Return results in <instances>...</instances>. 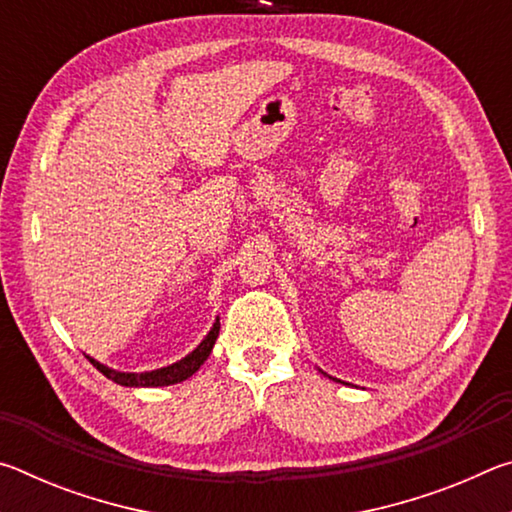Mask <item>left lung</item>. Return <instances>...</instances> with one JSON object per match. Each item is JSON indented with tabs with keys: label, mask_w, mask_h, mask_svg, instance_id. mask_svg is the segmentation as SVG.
I'll return each instance as SVG.
<instances>
[{
	"label": "left lung",
	"mask_w": 512,
	"mask_h": 512,
	"mask_svg": "<svg viewBox=\"0 0 512 512\" xmlns=\"http://www.w3.org/2000/svg\"><path fill=\"white\" fill-rule=\"evenodd\" d=\"M320 372H323V370H320ZM323 375H325V377H329L327 372H323ZM329 379H334V377H329ZM334 381H341V379H334ZM341 384H345V381H341Z\"/></svg>",
	"instance_id": "1"
}]
</instances>
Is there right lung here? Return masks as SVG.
I'll return each instance as SVG.
<instances>
[{
  "mask_svg": "<svg viewBox=\"0 0 512 512\" xmlns=\"http://www.w3.org/2000/svg\"><path fill=\"white\" fill-rule=\"evenodd\" d=\"M219 329L221 323L219 318L214 320V325L210 332H207L205 339L198 343V348L192 350L176 363H171V366H164L158 370H146V372H121L115 368H108L99 363L97 359H90L92 366H97L99 372H103L108 379L115 381L119 386H128V388H158V386H171V384H180V381H185L194 375V372L203 366L205 359L210 357V352L216 343V336H219Z\"/></svg>",
  "mask_w": 512,
  "mask_h": 512,
  "instance_id": "right-lung-1",
  "label": "right lung"
}]
</instances>
